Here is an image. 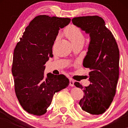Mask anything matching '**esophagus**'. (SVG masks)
<instances>
[{"instance_id": "34e87169", "label": "esophagus", "mask_w": 128, "mask_h": 128, "mask_svg": "<svg viewBox=\"0 0 128 128\" xmlns=\"http://www.w3.org/2000/svg\"><path fill=\"white\" fill-rule=\"evenodd\" d=\"M69 81H70V82H69V85H70V86H74V81H73V80L72 78H69Z\"/></svg>"}]
</instances>
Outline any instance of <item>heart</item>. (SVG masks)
<instances>
[{
  "label": "heart",
  "instance_id": "b5f03b06",
  "mask_svg": "<svg viewBox=\"0 0 128 128\" xmlns=\"http://www.w3.org/2000/svg\"><path fill=\"white\" fill-rule=\"evenodd\" d=\"M65 36L70 41L72 44L84 43V36L80 28L71 25L65 30Z\"/></svg>",
  "mask_w": 128,
  "mask_h": 128
}]
</instances>
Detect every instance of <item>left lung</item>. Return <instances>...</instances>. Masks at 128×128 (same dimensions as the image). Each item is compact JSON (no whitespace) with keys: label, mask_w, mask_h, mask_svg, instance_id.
I'll return each instance as SVG.
<instances>
[{"label":"left lung","mask_w":128,"mask_h":128,"mask_svg":"<svg viewBox=\"0 0 128 128\" xmlns=\"http://www.w3.org/2000/svg\"><path fill=\"white\" fill-rule=\"evenodd\" d=\"M73 24L90 34V42L83 66L90 69V85L84 87L79 82L74 85L83 89L84 96L79 104L88 113L98 115L109 108L116 94L119 76V50L111 32L98 16L73 18Z\"/></svg>","instance_id":"left-lung-1"}]
</instances>
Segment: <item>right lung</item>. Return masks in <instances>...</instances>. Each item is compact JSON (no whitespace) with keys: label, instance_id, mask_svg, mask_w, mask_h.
Instances as JSON below:
<instances>
[{"label":"right lung","instance_id":"right-lung-1","mask_svg":"<svg viewBox=\"0 0 128 128\" xmlns=\"http://www.w3.org/2000/svg\"><path fill=\"white\" fill-rule=\"evenodd\" d=\"M69 18L47 15L36 16L25 28L14 52L12 73L14 91L26 111L41 116L47 112L54 95L69 85L63 74L45 75L44 70L60 28L68 25Z\"/></svg>","mask_w":128,"mask_h":128}]
</instances>
